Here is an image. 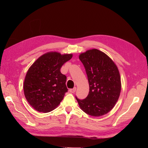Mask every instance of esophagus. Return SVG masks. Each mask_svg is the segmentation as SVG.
<instances>
[{"label": "esophagus", "instance_id": "esophagus-1", "mask_svg": "<svg viewBox=\"0 0 148 148\" xmlns=\"http://www.w3.org/2000/svg\"><path fill=\"white\" fill-rule=\"evenodd\" d=\"M76 89H77V88H76L75 87V88H72V89H69V91H70V92H71V93H74V92H75V91H76Z\"/></svg>", "mask_w": 148, "mask_h": 148}]
</instances>
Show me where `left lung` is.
I'll return each instance as SVG.
<instances>
[{"label": "left lung", "instance_id": "1", "mask_svg": "<svg viewBox=\"0 0 148 148\" xmlns=\"http://www.w3.org/2000/svg\"><path fill=\"white\" fill-rule=\"evenodd\" d=\"M79 59L86 70L89 91L85 99H76L87 114L92 117L105 115L114 108L120 94L117 66L108 56L96 49L81 53Z\"/></svg>", "mask_w": 148, "mask_h": 148}]
</instances>
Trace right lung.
<instances>
[{
  "mask_svg": "<svg viewBox=\"0 0 148 148\" xmlns=\"http://www.w3.org/2000/svg\"><path fill=\"white\" fill-rule=\"evenodd\" d=\"M73 55L47 52L36 60L28 69L23 89L26 100L40 112H51L59 105L68 91L66 77L60 69Z\"/></svg>",
  "mask_w": 148,
  "mask_h": 148,
  "instance_id": "1",
  "label": "right lung"
}]
</instances>
